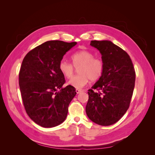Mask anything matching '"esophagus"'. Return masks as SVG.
<instances>
[{"label":"esophagus","mask_w":155,"mask_h":155,"mask_svg":"<svg viewBox=\"0 0 155 155\" xmlns=\"http://www.w3.org/2000/svg\"><path fill=\"white\" fill-rule=\"evenodd\" d=\"M82 91H83L81 90V89H76V93H77V94L81 93Z\"/></svg>","instance_id":"34e87169"}]
</instances>
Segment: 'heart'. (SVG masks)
<instances>
[{"label": "heart", "instance_id": "b5f03b06", "mask_svg": "<svg viewBox=\"0 0 155 155\" xmlns=\"http://www.w3.org/2000/svg\"><path fill=\"white\" fill-rule=\"evenodd\" d=\"M72 64L67 61H61L59 64V70L63 76L70 78L74 74V67L78 68L77 76L71 78L68 81V85L76 88H81L85 86L90 81H97L99 79L104 72V64L103 61L94 58V54L90 51L83 50L76 51L71 55Z\"/></svg>", "mask_w": 155, "mask_h": 155}]
</instances>
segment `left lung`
Instances as JSON below:
<instances>
[{
  "mask_svg": "<svg viewBox=\"0 0 155 155\" xmlns=\"http://www.w3.org/2000/svg\"><path fill=\"white\" fill-rule=\"evenodd\" d=\"M91 45L100 51L104 69L99 80L88 90L86 113L95 124L110 125L129 109L134 88V68L127 53L111 41H91Z\"/></svg>",
  "mask_w": 155,
  "mask_h": 155,
  "instance_id": "1",
  "label": "left lung"
}]
</instances>
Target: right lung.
Here are the masks:
<instances>
[{
  "instance_id": "1",
  "label": "right lung",
  "mask_w": 155,
  "mask_h": 155,
  "mask_svg": "<svg viewBox=\"0 0 155 155\" xmlns=\"http://www.w3.org/2000/svg\"><path fill=\"white\" fill-rule=\"evenodd\" d=\"M76 44L46 41L30 51L22 61L18 83L23 104L30 118L43 127L63 123L76 94L74 87H63L64 76L59 70L64 55Z\"/></svg>"
}]
</instances>
